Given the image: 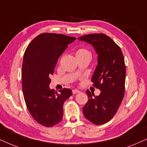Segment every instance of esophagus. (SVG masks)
I'll list each match as a JSON object with an SVG mask.
<instances>
[{
	"label": "esophagus",
	"mask_w": 147,
	"mask_h": 147,
	"mask_svg": "<svg viewBox=\"0 0 147 147\" xmlns=\"http://www.w3.org/2000/svg\"><path fill=\"white\" fill-rule=\"evenodd\" d=\"M80 93V91H79L78 89H73L72 90V93L73 94H77Z\"/></svg>",
	"instance_id": "1"
}]
</instances>
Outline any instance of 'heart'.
<instances>
[{
  "mask_svg": "<svg viewBox=\"0 0 147 147\" xmlns=\"http://www.w3.org/2000/svg\"><path fill=\"white\" fill-rule=\"evenodd\" d=\"M87 52H88L87 50H85V49H83V48H81V49H79V50H77V53H76V54L87 53Z\"/></svg>",
  "mask_w": 147,
  "mask_h": 147,
  "instance_id": "1",
  "label": "heart"
}]
</instances>
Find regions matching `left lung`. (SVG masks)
Listing matches in <instances>:
<instances>
[{"instance_id": "left-lung-1", "label": "left lung", "mask_w": 147, "mask_h": 147, "mask_svg": "<svg viewBox=\"0 0 147 147\" xmlns=\"http://www.w3.org/2000/svg\"><path fill=\"white\" fill-rule=\"evenodd\" d=\"M78 40L91 44L98 55V64L91 79L101 93L95 96L87 90L89 100L83 107V114L93 124H105L116 114L124 95L126 66L124 56L120 47L105 34H88L79 37Z\"/></svg>"}]
</instances>
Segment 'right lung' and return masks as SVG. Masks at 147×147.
<instances>
[{
	"label": "right lung",
	"mask_w": 147,
	"mask_h": 147,
	"mask_svg": "<svg viewBox=\"0 0 147 147\" xmlns=\"http://www.w3.org/2000/svg\"><path fill=\"white\" fill-rule=\"evenodd\" d=\"M75 39L44 33L31 41L25 50L22 65L23 96L31 116L44 126L61 122L64 101L72 95L71 89L64 88L58 93L49 85L58 58Z\"/></svg>",
	"instance_id": "obj_1"
}]
</instances>
